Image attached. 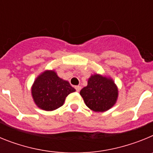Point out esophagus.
I'll return each instance as SVG.
<instances>
[{
    "label": "esophagus",
    "mask_w": 153,
    "mask_h": 153,
    "mask_svg": "<svg viewBox=\"0 0 153 153\" xmlns=\"http://www.w3.org/2000/svg\"><path fill=\"white\" fill-rule=\"evenodd\" d=\"M75 89H76V91L79 92V91H80V90H81V86H76Z\"/></svg>",
    "instance_id": "34e87169"
}]
</instances>
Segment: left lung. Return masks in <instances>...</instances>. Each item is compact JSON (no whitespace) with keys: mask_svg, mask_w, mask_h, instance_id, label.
I'll return each instance as SVG.
<instances>
[{"mask_svg":"<svg viewBox=\"0 0 153 153\" xmlns=\"http://www.w3.org/2000/svg\"><path fill=\"white\" fill-rule=\"evenodd\" d=\"M79 94L91 110L105 112L117 102L118 88L111 78L96 74L89 78L87 86L80 90Z\"/></svg>","mask_w":153,"mask_h":153,"instance_id":"1","label":"left lung"}]
</instances>
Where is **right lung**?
<instances>
[{"label": "right lung", "mask_w": 153, "mask_h": 153, "mask_svg": "<svg viewBox=\"0 0 153 153\" xmlns=\"http://www.w3.org/2000/svg\"><path fill=\"white\" fill-rule=\"evenodd\" d=\"M75 91L68 81L59 77L54 70H46L40 74L31 87L35 104L46 111L63 106L66 97Z\"/></svg>", "instance_id": "obj_1"}]
</instances>
